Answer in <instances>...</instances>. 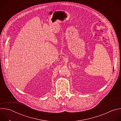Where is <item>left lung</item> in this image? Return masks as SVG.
Wrapping results in <instances>:
<instances>
[{"instance_id":"left-lung-1","label":"left lung","mask_w":121,"mask_h":121,"mask_svg":"<svg viewBox=\"0 0 121 121\" xmlns=\"http://www.w3.org/2000/svg\"><path fill=\"white\" fill-rule=\"evenodd\" d=\"M113 69H114V68H113Z\"/></svg>"}]
</instances>
